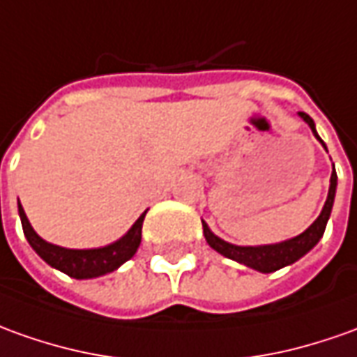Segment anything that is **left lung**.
Segmentation results:
<instances>
[{
  "mask_svg": "<svg viewBox=\"0 0 357 357\" xmlns=\"http://www.w3.org/2000/svg\"><path fill=\"white\" fill-rule=\"evenodd\" d=\"M299 116L305 120L313 136L321 142V146L326 149L324 142L317 134V128H314L313 118L305 114V112H299ZM336 184H338V176H336V171H334L333 165V174H331V186H328V196H326V202H324L323 210L319 213V218L307 227L303 233H299L291 239L282 241V243H274V245H257V247H241V245H233V243H227L221 237H218L213 231L208 227V223L202 220L204 227V237L208 241L211 249L218 250L220 255H223L225 258H231L239 264H245V266L252 268L257 272H262V274H270V272H276L280 268L289 266L297 262L301 257H305L309 250L313 249L314 245L319 241L323 239L324 229H326V223H328V218H331V211H333L334 196H336Z\"/></svg>",
  "mask_w": 357,
  "mask_h": 357,
  "instance_id": "8db88e82",
  "label": "left lung"
}]
</instances>
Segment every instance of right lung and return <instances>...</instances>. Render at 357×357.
<instances>
[{"label": "right lung", "mask_w": 357, "mask_h": 357, "mask_svg": "<svg viewBox=\"0 0 357 357\" xmlns=\"http://www.w3.org/2000/svg\"><path fill=\"white\" fill-rule=\"evenodd\" d=\"M17 206H19V218L23 223L24 237L34 252L43 258L46 264H50L52 268H56L75 280H91V278H99L114 272L116 268L122 266L126 260L136 255L137 247L142 243V225H144L146 211L126 231V235H122L120 239L110 245L97 247V249H66V247L52 245L48 241H44L33 229L21 202H17Z\"/></svg>", "instance_id": "add662e5"}]
</instances>
